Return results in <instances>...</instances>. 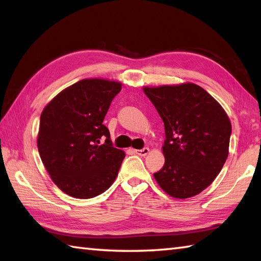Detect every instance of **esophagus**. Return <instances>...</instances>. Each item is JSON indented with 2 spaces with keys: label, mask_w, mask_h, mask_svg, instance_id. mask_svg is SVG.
<instances>
[{
  "label": "esophagus",
  "mask_w": 261,
  "mask_h": 261,
  "mask_svg": "<svg viewBox=\"0 0 261 261\" xmlns=\"http://www.w3.org/2000/svg\"><path fill=\"white\" fill-rule=\"evenodd\" d=\"M149 148H143V149H137V150H135V152L138 154V156H142V157H145V156H147V154L149 153Z\"/></svg>",
  "instance_id": "1"
}]
</instances>
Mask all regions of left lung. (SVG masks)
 I'll return each instance as SVG.
<instances>
[{"mask_svg":"<svg viewBox=\"0 0 261 261\" xmlns=\"http://www.w3.org/2000/svg\"><path fill=\"white\" fill-rule=\"evenodd\" d=\"M164 121V167L158 185L175 198L193 197L208 187L229 154L231 122L219 102L196 84L143 87Z\"/></svg>","mask_w":261,"mask_h":261,"instance_id":"8db88e82","label":"left lung"}]
</instances>
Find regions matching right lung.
<instances>
[{
	"label": "right lung",
	"mask_w": 261,
	"mask_h": 261,
	"mask_svg": "<svg viewBox=\"0 0 261 261\" xmlns=\"http://www.w3.org/2000/svg\"><path fill=\"white\" fill-rule=\"evenodd\" d=\"M121 86L103 79L82 80L42 111L38 150L53 181L69 196L95 197L118 176L125 153L113 147L103 120Z\"/></svg>",
	"instance_id": "1"
}]
</instances>
